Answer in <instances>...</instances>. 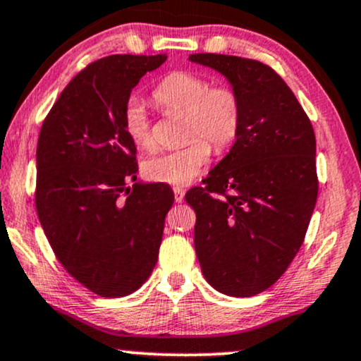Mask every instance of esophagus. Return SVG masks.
<instances>
[{"label":"esophagus","mask_w":361,"mask_h":361,"mask_svg":"<svg viewBox=\"0 0 361 361\" xmlns=\"http://www.w3.org/2000/svg\"><path fill=\"white\" fill-rule=\"evenodd\" d=\"M173 193H175V202L181 203L185 200V190L183 188H173Z\"/></svg>","instance_id":"obj_1"}]
</instances>
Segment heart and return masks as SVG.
<instances>
[{
    "label": "heart",
    "mask_w": 361,
    "mask_h": 361,
    "mask_svg": "<svg viewBox=\"0 0 361 361\" xmlns=\"http://www.w3.org/2000/svg\"><path fill=\"white\" fill-rule=\"evenodd\" d=\"M153 97L165 111L185 115V136L191 141L183 148L147 159L145 175L158 183L186 185L202 173L212 154L204 139L218 152L236 140L243 118L241 98L233 86H212L204 76L193 71L170 73L159 81ZM123 128L136 147L153 148L152 120L140 99H128L123 109Z\"/></svg>",
    "instance_id": "b5f03b06"
}]
</instances>
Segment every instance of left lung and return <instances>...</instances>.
<instances>
[{
  "label": "left lung",
  "mask_w": 361,
  "mask_h": 361,
  "mask_svg": "<svg viewBox=\"0 0 361 361\" xmlns=\"http://www.w3.org/2000/svg\"><path fill=\"white\" fill-rule=\"evenodd\" d=\"M188 59L221 73L243 104L230 153L185 200L196 213L195 250L207 281L246 298L270 288L305 240L318 196L313 126L270 66L213 53Z\"/></svg>",
  "instance_id": "obj_1"
}]
</instances>
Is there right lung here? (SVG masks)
I'll list each match as a JSON object with an SVG mask.
<instances>
[{
	"instance_id": "obj_1",
	"label": "right lung",
	"mask_w": 361,
	"mask_h": 361,
	"mask_svg": "<svg viewBox=\"0 0 361 361\" xmlns=\"http://www.w3.org/2000/svg\"><path fill=\"white\" fill-rule=\"evenodd\" d=\"M166 54H113L61 91L36 148V212L59 263L104 298L133 293L158 262L175 196L165 183H135L136 147L123 128L131 90Z\"/></svg>"
}]
</instances>
